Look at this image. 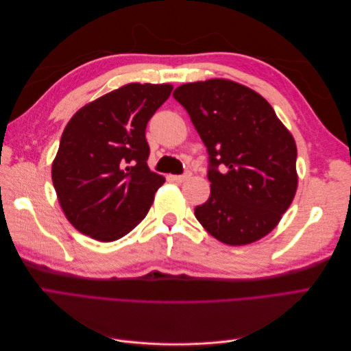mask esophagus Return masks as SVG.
Instances as JSON below:
<instances>
[{
	"label": "esophagus",
	"instance_id": "obj_1",
	"mask_svg": "<svg viewBox=\"0 0 351 351\" xmlns=\"http://www.w3.org/2000/svg\"><path fill=\"white\" fill-rule=\"evenodd\" d=\"M190 178V173H184V174H182V176H173V180L176 183H183V182H186V180H189Z\"/></svg>",
	"mask_w": 351,
	"mask_h": 351
}]
</instances>
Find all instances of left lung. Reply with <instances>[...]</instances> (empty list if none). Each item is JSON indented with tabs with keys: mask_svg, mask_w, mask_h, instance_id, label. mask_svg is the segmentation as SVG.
Listing matches in <instances>:
<instances>
[{
	"mask_svg": "<svg viewBox=\"0 0 351 351\" xmlns=\"http://www.w3.org/2000/svg\"><path fill=\"white\" fill-rule=\"evenodd\" d=\"M173 97L189 112L209 155L210 196L195 208L197 221L230 246L265 237L297 190L291 133L267 99L236 82L186 83Z\"/></svg>",
	"mask_w": 351,
	"mask_h": 351,
	"instance_id": "8db88e82",
	"label": "left lung"
}]
</instances>
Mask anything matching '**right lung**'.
Returning a JSON list of instances; mask_svg holds the SVG:
<instances>
[{
  "label": "right lung",
  "mask_w": 351,
  "mask_h": 351,
  "mask_svg": "<svg viewBox=\"0 0 351 351\" xmlns=\"http://www.w3.org/2000/svg\"><path fill=\"white\" fill-rule=\"evenodd\" d=\"M171 84L129 83L71 117L52 162L70 224L98 241L119 240L146 217L165 178L147 167L145 130Z\"/></svg>",
  "instance_id": "right-lung-1"
}]
</instances>
